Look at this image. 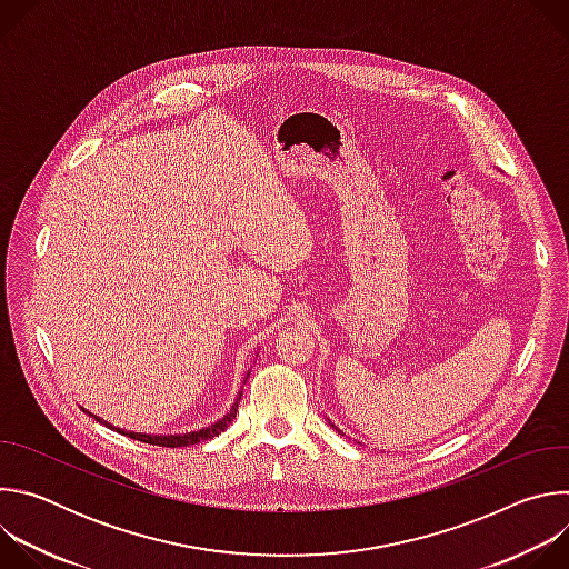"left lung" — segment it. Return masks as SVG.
<instances>
[{
  "label": "left lung",
  "instance_id": "8db88e82",
  "mask_svg": "<svg viewBox=\"0 0 569 569\" xmlns=\"http://www.w3.org/2000/svg\"><path fill=\"white\" fill-rule=\"evenodd\" d=\"M329 423H331V421H329ZM331 426H333V423H331ZM333 428H336V426H333ZM336 430H338V428H336ZM338 432H340V430H338Z\"/></svg>",
  "mask_w": 569,
  "mask_h": 569
}]
</instances>
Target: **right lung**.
Returning <instances> with one entry per match:
<instances>
[{
    "label": "right lung",
    "instance_id": "obj_1",
    "mask_svg": "<svg viewBox=\"0 0 569 569\" xmlns=\"http://www.w3.org/2000/svg\"><path fill=\"white\" fill-rule=\"evenodd\" d=\"M248 376H250V373H248ZM246 380H248V378H246ZM240 396H242V391H238V393H236V400H233V405H231V410H229L222 419H218L216 423H211V426H207V428L191 430V432H182V435H146V432L123 430V428H117V426L108 423L106 419H101V417L92 415V412H90V410H86V408H83V412H88L90 417H94V419H97L99 423H103L106 428H112V430H117L119 435L130 437V439H134V441H143V443H152V446H161V448H182V446H193V443H200V441L213 439V437H218L220 432H224V430L229 428V423L233 421L236 412H238Z\"/></svg>",
    "mask_w": 569,
    "mask_h": 569
}]
</instances>
